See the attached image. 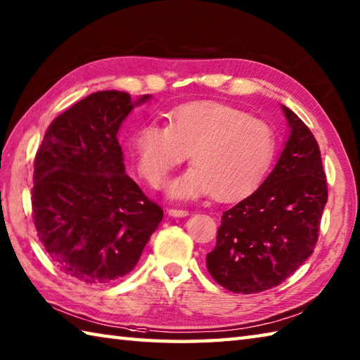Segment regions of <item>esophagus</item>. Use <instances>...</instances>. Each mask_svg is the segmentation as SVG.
Instances as JSON below:
<instances>
[{"instance_id": "esophagus-1", "label": "esophagus", "mask_w": 360, "mask_h": 360, "mask_svg": "<svg viewBox=\"0 0 360 360\" xmlns=\"http://www.w3.org/2000/svg\"><path fill=\"white\" fill-rule=\"evenodd\" d=\"M167 214L169 216H175V218H183V216H188L189 212L183 208H167Z\"/></svg>"}]
</instances>
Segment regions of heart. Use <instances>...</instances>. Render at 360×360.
<instances>
[{
    "mask_svg": "<svg viewBox=\"0 0 360 360\" xmlns=\"http://www.w3.org/2000/svg\"><path fill=\"white\" fill-rule=\"evenodd\" d=\"M138 172L152 188L189 158L194 166L169 185L172 198L212 194L233 199L250 191L274 158L277 136L268 122L218 101H195L147 122L133 138Z\"/></svg>",
    "mask_w": 360,
    "mask_h": 360,
    "instance_id": "obj_1",
    "label": "heart"
}]
</instances>
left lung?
<instances>
[{
  "label": "left lung",
  "mask_w": 360,
  "mask_h": 360,
  "mask_svg": "<svg viewBox=\"0 0 360 360\" xmlns=\"http://www.w3.org/2000/svg\"><path fill=\"white\" fill-rule=\"evenodd\" d=\"M291 128L285 148L266 180L226 210L207 254L213 279L233 293L277 287L311 255L328 202L320 147L309 127L282 106Z\"/></svg>",
  "instance_id": "left-lung-1"
}]
</instances>
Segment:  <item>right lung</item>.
<instances>
[{
	"label": "right lung",
	"mask_w": 360,
	"mask_h": 360,
	"mask_svg": "<svg viewBox=\"0 0 360 360\" xmlns=\"http://www.w3.org/2000/svg\"><path fill=\"white\" fill-rule=\"evenodd\" d=\"M133 106L127 92L91 94L51 122L34 160L39 240L64 274L91 285L130 273L162 219L125 174L117 131Z\"/></svg>",
	"instance_id": "obj_1"
}]
</instances>
